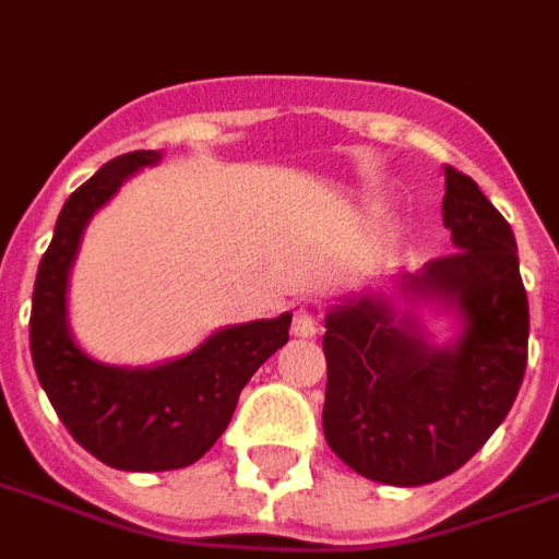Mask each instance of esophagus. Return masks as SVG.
Instances as JSON below:
<instances>
[{"label": "esophagus", "instance_id": "1", "mask_svg": "<svg viewBox=\"0 0 559 559\" xmlns=\"http://www.w3.org/2000/svg\"><path fill=\"white\" fill-rule=\"evenodd\" d=\"M318 330H321L318 312H314L312 306H300V309L295 312V318H292V333L309 338V335H314Z\"/></svg>", "mask_w": 559, "mask_h": 559}]
</instances>
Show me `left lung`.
<instances>
[{"mask_svg":"<svg viewBox=\"0 0 559 559\" xmlns=\"http://www.w3.org/2000/svg\"><path fill=\"white\" fill-rule=\"evenodd\" d=\"M444 185L442 221L456 250L430 259L409 285L460 306V344L430 347L371 297L326 314V444L377 484H433L468 463L507 418L527 365L513 229L472 176L444 167Z\"/></svg>","mask_w":559,"mask_h":559,"instance_id":"obj_1","label":"left lung"}]
</instances>
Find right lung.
I'll return each mask as SVG.
<instances>
[{
  "label": "right lung",
  "mask_w": 559,
  "mask_h": 559,
  "mask_svg": "<svg viewBox=\"0 0 559 559\" xmlns=\"http://www.w3.org/2000/svg\"><path fill=\"white\" fill-rule=\"evenodd\" d=\"M158 162L135 150L111 158L61 209L32 297V362L75 442L120 472H170L221 439L255 368L288 342L292 314L221 330L194 354L158 368H111L82 354L67 330V274L87 217L126 176Z\"/></svg>",
  "instance_id": "right-lung-1"
}]
</instances>
